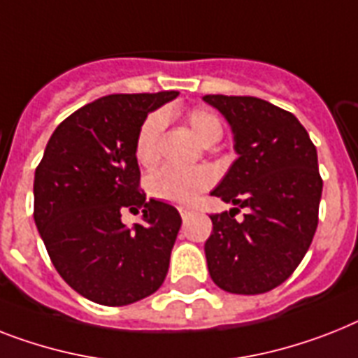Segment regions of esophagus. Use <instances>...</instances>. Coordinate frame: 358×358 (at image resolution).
I'll return each instance as SVG.
<instances>
[{
	"mask_svg": "<svg viewBox=\"0 0 358 358\" xmlns=\"http://www.w3.org/2000/svg\"><path fill=\"white\" fill-rule=\"evenodd\" d=\"M180 215H182V219H187V215H189V209H180Z\"/></svg>",
	"mask_w": 358,
	"mask_h": 358,
	"instance_id": "esophagus-1",
	"label": "esophagus"
}]
</instances>
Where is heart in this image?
<instances>
[{"label":"heart","instance_id":"b5f03b06","mask_svg":"<svg viewBox=\"0 0 358 358\" xmlns=\"http://www.w3.org/2000/svg\"><path fill=\"white\" fill-rule=\"evenodd\" d=\"M189 129L204 145L219 141L222 136V124L219 117L204 108L189 110L185 115ZM164 115L158 112L150 113L139 127L136 138V159L139 165L150 167L159 158V141L164 132ZM215 182L213 171L208 167H176V165H164L147 180V187L154 199L165 200L171 204L187 206L196 200L200 193H204Z\"/></svg>","mask_w":358,"mask_h":358}]
</instances>
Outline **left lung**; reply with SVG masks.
<instances>
[{
    "label": "left lung",
    "mask_w": 358,
    "mask_h": 358,
    "mask_svg": "<svg viewBox=\"0 0 358 358\" xmlns=\"http://www.w3.org/2000/svg\"><path fill=\"white\" fill-rule=\"evenodd\" d=\"M234 130L235 159L211 194L237 208L209 215L208 270L231 294H263L289 280L307 254L322 196L316 147L303 124L268 101L204 95ZM239 207L249 211L237 221Z\"/></svg>",
    "instance_id": "left-lung-1"
}]
</instances>
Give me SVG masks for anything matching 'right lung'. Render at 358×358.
I'll return each mask as SVG.
<instances>
[{"label": "right lung", "instance_id": "1", "mask_svg": "<svg viewBox=\"0 0 358 358\" xmlns=\"http://www.w3.org/2000/svg\"><path fill=\"white\" fill-rule=\"evenodd\" d=\"M178 92L115 94L58 124L34 173V222L62 280L78 294L119 307L150 296L169 270L178 209L139 187L136 138L149 112ZM124 208L144 213L127 229Z\"/></svg>", "mask_w": 358, "mask_h": 358}]
</instances>
